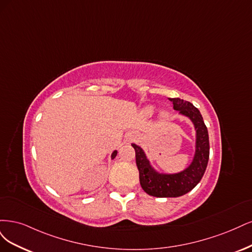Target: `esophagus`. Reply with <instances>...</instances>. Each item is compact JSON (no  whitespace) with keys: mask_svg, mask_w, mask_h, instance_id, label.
Wrapping results in <instances>:
<instances>
[{"mask_svg":"<svg viewBox=\"0 0 252 252\" xmlns=\"http://www.w3.org/2000/svg\"><path fill=\"white\" fill-rule=\"evenodd\" d=\"M131 138H133V135H132V136H131Z\"/></svg>","mask_w":252,"mask_h":252,"instance_id":"34e87169","label":"esophagus"}]
</instances>
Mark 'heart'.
Masks as SVG:
<instances>
[{
	"instance_id": "obj_1",
	"label": "heart",
	"mask_w": 252,
	"mask_h": 252,
	"mask_svg": "<svg viewBox=\"0 0 252 252\" xmlns=\"http://www.w3.org/2000/svg\"><path fill=\"white\" fill-rule=\"evenodd\" d=\"M143 112H144L145 115H152L154 113V108L153 107H148V108L144 109Z\"/></svg>"
}]
</instances>
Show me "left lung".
<instances>
[{"label": "left lung", "instance_id": "left-lung-1", "mask_svg": "<svg viewBox=\"0 0 252 252\" xmlns=\"http://www.w3.org/2000/svg\"><path fill=\"white\" fill-rule=\"evenodd\" d=\"M168 99L173 102L174 110L180 111L181 114L190 118L193 123L197 131V144L192 163L183 172L174 175L156 173L150 165L142 149L132 144L136 153L141 188L150 196L158 198H176L190 191L201 181L209 159L208 132L200 111L189 101L180 98Z\"/></svg>", "mask_w": 252, "mask_h": 252}]
</instances>
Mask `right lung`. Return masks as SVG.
I'll return each instance as SVG.
<instances>
[{
  "instance_id": "right-lung-1",
  "label": "right lung",
  "mask_w": 252,
  "mask_h": 252,
  "mask_svg": "<svg viewBox=\"0 0 252 252\" xmlns=\"http://www.w3.org/2000/svg\"><path fill=\"white\" fill-rule=\"evenodd\" d=\"M116 155H117V151H114V152H113V154H112V158H115Z\"/></svg>"
}]
</instances>
